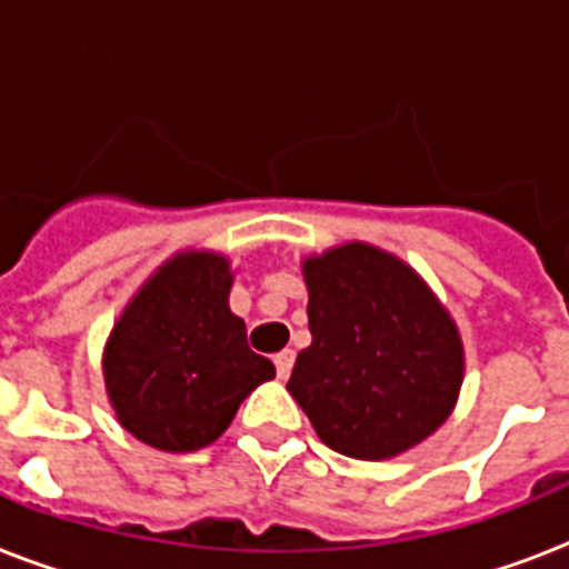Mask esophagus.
Listing matches in <instances>:
<instances>
[{
    "instance_id": "34e87169",
    "label": "esophagus",
    "mask_w": 569,
    "mask_h": 569,
    "mask_svg": "<svg viewBox=\"0 0 569 569\" xmlns=\"http://www.w3.org/2000/svg\"><path fill=\"white\" fill-rule=\"evenodd\" d=\"M292 363H295V351L292 348H286V351H280V355H274V366H277V378H289V372H292Z\"/></svg>"
}]
</instances>
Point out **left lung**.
Returning <instances> with one entry per match:
<instances>
[{"mask_svg": "<svg viewBox=\"0 0 569 569\" xmlns=\"http://www.w3.org/2000/svg\"><path fill=\"white\" fill-rule=\"evenodd\" d=\"M310 348L286 389L325 446L387 460L431 437L463 383L460 333L425 280L387 250L348 241L303 259Z\"/></svg>", "mask_w": 569, "mask_h": 569, "instance_id": "1", "label": "left lung"}]
</instances>
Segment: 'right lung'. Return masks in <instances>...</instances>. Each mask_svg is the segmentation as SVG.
<instances>
[{
  "mask_svg": "<svg viewBox=\"0 0 569 569\" xmlns=\"http://www.w3.org/2000/svg\"><path fill=\"white\" fill-rule=\"evenodd\" d=\"M230 259L186 250L147 280L114 321L102 375L118 422L162 451L214 442L244 398L274 378L230 310Z\"/></svg>",
  "mask_w": 569,
  "mask_h": 569,
  "instance_id": "add662e5",
  "label": "right lung"
}]
</instances>
